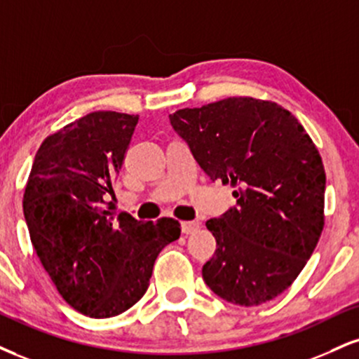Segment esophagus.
I'll list each match as a JSON object with an SVG mask.
<instances>
[{
	"label": "esophagus",
	"instance_id": "obj_1",
	"mask_svg": "<svg viewBox=\"0 0 359 359\" xmlns=\"http://www.w3.org/2000/svg\"><path fill=\"white\" fill-rule=\"evenodd\" d=\"M198 229H201V222L197 221H187V222H182V232L184 234H194V232H197Z\"/></svg>",
	"mask_w": 359,
	"mask_h": 359
}]
</instances>
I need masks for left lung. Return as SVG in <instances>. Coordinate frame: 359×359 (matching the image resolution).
Returning a JSON list of instances; mask_svg holds the SVG:
<instances>
[{
	"instance_id": "left-lung-1",
	"label": "left lung",
	"mask_w": 359,
	"mask_h": 359,
	"mask_svg": "<svg viewBox=\"0 0 359 359\" xmlns=\"http://www.w3.org/2000/svg\"><path fill=\"white\" fill-rule=\"evenodd\" d=\"M202 170L236 187L237 205L205 222L217 243L202 267L222 299L257 306L291 286L325 226L321 155L291 111L231 97L168 115Z\"/></svg>"
}]
</instances>
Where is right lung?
I'll use <instances>...</instances> for the list:
<instances>
[{
  "mask_svg": "<svg viewBox=\"0 0 359 359\" xmlns=\"http://www.w3.org/2000/svg\"><path fill=\"white\" fill-rule=\"evenodd\" d=\"M138 115L92 111L43 140L23 212L32 244L62 297L90 318L130 309L149 287L154 262L180 237L179 221L115 217L107 202Z\"/></svg>",
  "mask_w": 359,
  "mask_h": 359,
  "instance_id": "1",
  "label": "right lung"
}]
</instances>
